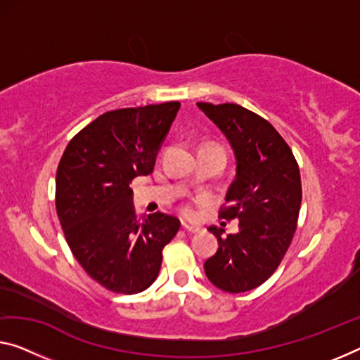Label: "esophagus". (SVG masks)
I'll return each instance as SVG.
<instances>
[{
	"label": "esophagus",
	"instance_id": "1",
	"mask_svg": "<svg viewBox=\"0 0 360 360\" xmlns=\"http://www.w3.org/2000/svg\"><path fill=\"white\" fill-rule=\"evenodd\" d=\"M181 226H184V230H185V231H188V233H198V231L201 230V229H199V226H196V225H188V224H184Z\"/></svg>",
	"mask_w": 360,
	"mask_h": 360
}]
</instances>
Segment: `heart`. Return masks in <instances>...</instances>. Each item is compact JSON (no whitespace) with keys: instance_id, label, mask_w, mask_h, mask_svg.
Returning a JSON list of instances; mask_svg holds the SVG:
<instances>
[{"instance_id":"1","label":"heart","mask_w":360,"mask_h":360,"mask_svg":"<svg viewBox=\"0 0 360 360\" xmlns=\"http://www.w3.org/2000/svg\"><path fill=\"white\" fill-rule=\"evenodd\" d=\"M185 212H186V214H190V212H191V211H190V207H185Z\"/></svg>"}]
</instances>
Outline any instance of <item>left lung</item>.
<instances>
[{
  "mask_svg": "<svg viewBox=\"0 0 360 360\" xmlns=\"http://www.w3.org/2000/svg\"><path fill=\"white\" fill-rule=\"evenodd\" d=\"M233 149L236 172L220 217L236 219L238 233L209 231L219 250L204 262L211 283L226 292L257 288L288 251L301 207L300 167L272 124L233 103H198Z\"/></svg>",
  "mask_w": 360,
  "mask_h": 360,
  "instance_id": "8db88e82",
  "label": "left lung"
}]
</instances>
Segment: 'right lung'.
Returning a JSON list of instances; mask_svg holds the SVG:
<instances>
[{"label":"right lung","instance_id":"add662e5","mask_svg":"<svg viewBox=\"0 0 360 360\" xmlns=\"http://www.w3.org/2000/svg\"><path fill=\"white\" fill-rule=\"evenodd\" d=\"M179 101L109 110L79 131L56 174V211L65 240L85 272L114 292L135 295L158 278L162 250L180 220L136 217L135 176L153 172Z\"/></svg>","mask_w":360,"mask_h":360}]
</instances>
